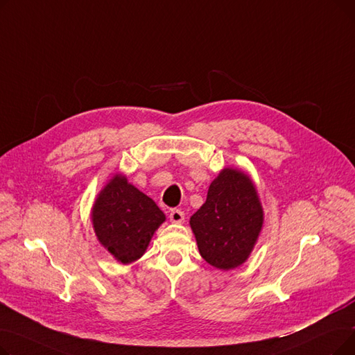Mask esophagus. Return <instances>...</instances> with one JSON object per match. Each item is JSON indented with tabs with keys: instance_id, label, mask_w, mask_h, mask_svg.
Here are the masks:
<instances>
[{
	"instance_id": "1",
	"label": "esophagus",
	"mask_w": 355,
	"mask_h": 355,
	"mask_svg": "<svg viewBox=\"0 0 355 355\" xmlns=\"http://www.w3.org/2000/svg\"><path fill=\"white\" fill-rule=\"evenodd\" d=\"M170 220L173 223H182L184 221V213L181 210L174 209V210L170 211Z\"/></svg>"
}]
</instances>
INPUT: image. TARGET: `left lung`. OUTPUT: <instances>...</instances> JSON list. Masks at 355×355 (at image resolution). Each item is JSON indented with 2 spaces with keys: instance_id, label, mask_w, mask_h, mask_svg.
I'll use <instances>...</instances> for the list:
<instances>
[{
  "instance_id": "obj_1",
  "label": "left lung",
  "mask_w": 355,
  "mask_h": 355,
  "mask_svg": "<svg viewBox=\"0 0 355 355\" xmlns=\"http://www.w3.org/2000/svg\"><path fill=\"white\" fill-rule=\"evenodd\" d=\"M190 226L207 263L221 270L243 265L263 226V209L250 177L225 168L210 184L207 200L191 216Z\"/></svg>"
}]
</instances>
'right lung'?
<instances>
[{"mask_svg":"<svg viewBox=\"0 0 355 355\" xmlns=\"http://www.w3.org/2000/svg\"><path fill=\"white\" fill-rule=\"evenodd\" d=\"M165 214L153 198L141 193L125 175L116 174L99 193L92 209L93 229L101 245L126 265L146 250Z\"/></svg>","mask_w":355,"mask_h":355,"instance_id":"add662e5","label":"right lung"}]
</instances>
